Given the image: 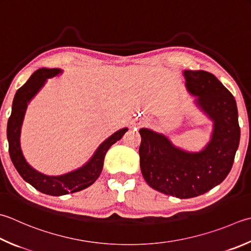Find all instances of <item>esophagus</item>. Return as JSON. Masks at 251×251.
Returning <instances> with one entry per match:
<instances>
[{
    "mask_svg": "<svg viewBox=\"0 0 251 251\" xmlns=\"http://www.w3.org/2000/svg\"><path fill=\"white\" fill-rule=\"evenodd\" d=\"M131 125H132V126H138V125H140V122H139V123H138V122H132Z\"/></svg>",
    "mask_w": 251,
    "mask_h": 251,
    "instance_id": "obj_1",
    "label": "esophagus"
}]
</instances>
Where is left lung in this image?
Masks as SVG:
<instances>
[{"label": "left lung", "instance_id": "left-lung-1", "mask_svg": "<svg viewBox=\"0 0 251 251\" xmlns=\"http://www.w3.org/2000/svg\"><path fill=\"white\" fill-rule=\"evenodd\" d=\"M186 88L213 122L208 145L199 152L175 147L168 137L141 128L140 169L150 187L179 199L194 198L222 183L233 166L240 128L236 101L213 74L184 71Z\"/></svg>", "mask_w": 251, "mask_h": 251}]
</instances>
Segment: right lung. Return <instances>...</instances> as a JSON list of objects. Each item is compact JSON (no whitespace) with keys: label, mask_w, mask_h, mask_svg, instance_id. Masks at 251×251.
<instances>
[{"label":"right lung","mask_w":251,"mask_h":251,"mask_svg":"<svg viewBox=\"0 0 251 251\" xmlns=\"http://www.w3.org/2000/svg\"><path fill=\"white\" fill-rule=\"evenodd\" d=\"M60 73H62V71L58 68H40V70L34 72L28 81L19 88L16 95H15L12 114L9 116L7 123L8 152L15 169L32 187L50 196H62L70 193L73 194L89 187L90 185L95 183L102 172L103 162H104L107 150L128 130L127 128H123L114 132L102 142L95 152V154L92 155V158L85 165L67 174L49 176L31 168L24 158L21 149V142H19L25 113H26L28 103L41 89L48 78H52Z\"/></svg>","instance_id":"obj_1"}]
</instances>
